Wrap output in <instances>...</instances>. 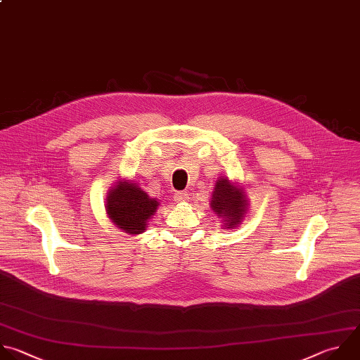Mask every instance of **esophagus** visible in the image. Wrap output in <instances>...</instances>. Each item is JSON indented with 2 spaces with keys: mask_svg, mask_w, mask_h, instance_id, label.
<instances>
[{
  "mask_svg": "<svg viewBox=\"0 0 360 360\" xmlns=\"http://www.w3.org/2000/svg\"><path fill=\"white\" fill-rule=\"evenodd\" d=\"M188 199H189L188 192H185V191H178V192H175V200H176V202H188Z\"/></svg>",
  "mask_w": 360,
  "mask_h": 360,
  "instance_id": "obj_1",
  "label": "esophagus"
}]
</instances>
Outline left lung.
<instances>
[{"instance_id":"8db88e82","label":"left lung","mask_w":360,"mask_h":360,"mask_svg":"<svg viewBox=\"0 0 360 360\" xmlns=\"http://www.w3.org/2000/svg\"><path fill=\"white\" fill-rule=\"evenodd\" d=\"M246 205L248 202L245 199V193L240 189L233 186L224 178L216 182L210 206L212 210L217 213V216H221L227 221V227H236L237 223L243 220Z\"/></svg>"}]
</instances>
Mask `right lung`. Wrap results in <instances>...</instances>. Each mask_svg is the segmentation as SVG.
<instances>
[{"label": "right lung", "instance_id": "add662e5", "mask_svg": "<svg viewBox=\"0 0 360 360\" xmlns=\"http://www.w3.org/2000/svg\"><path fill=\"white\" fill-rule=\"evenodd\" d=\"M160 202L150 198L141 188L130 182H118L107 198V214L118 229L130 234L146 230L147 221L157 210Z\"/></svg>", "mask_w": 360, "mask_h": 360}]
</instances>
